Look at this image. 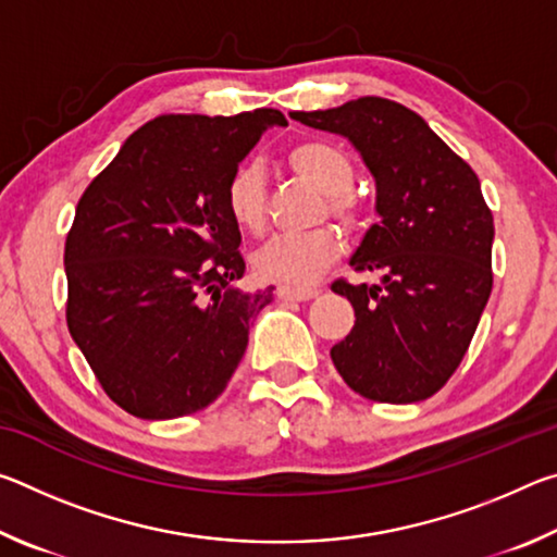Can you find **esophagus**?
Here are the masks:
<instances>
[{"label": "esophagus", "instance_id": "1", "mask_svg": "<svg viewBox=\"0 0 557 557\" xmlns=\"http://www.w3.org/2000/svg\"><path fill=\"white\" fill-rule=\"evenodd\" d=\"M317 295H319L317 287H287V285L277 287V297L282 301H307V299H314Z\"/></svg>", "mask_w": 557, "mask_h": 557}]
</instances>
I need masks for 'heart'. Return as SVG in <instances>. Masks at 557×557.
Masks as SVG:
<instances>
[{"label": "heart", "mask_w": 557, "mask_h": 557, "mask_svg": "<svg viewBox=\"0 0 557 557\" xmlns=\"http://www.w3.org/2000/svg\"><path fill=\"white\" fill-rule=\"evenodd\" d=\"M287 164L301 182L324 194L322 219L332 215L348 231L363 223V201L354 191L356 169L342 147L324 139H301L287 152ZM225 209L233 223L250 235L268 228V184L262 166L248 162L238 166L225 184ZM342 252V235L332 225H322L301 235L275 238L252 256V270L262 280L305 287L332 265Z\"/></svg>", "instance_id": "heart-1"}]
</instances>
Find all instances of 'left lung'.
<instances>
[{
    "instance_id": "8db88e82",
    "label": "left lung",
    "mask_w": 557,
    "mask_h": 557,
    "mask_svg": "<svg viewBox=\"0 0 557 557\" xmlns=\"http://www.w3.org/2000/svg\"><path fill=\"white\" fill-rule=\"evenodd\" d=\"M289 117L348 137L375 178L379 221L351 265L381 272L383 285H332L356 312L332 348L336 371L375 403L425 400L457 371L494 285V215L474 169L395 100L366 96Z\"/></svg>"
}]
</instances>
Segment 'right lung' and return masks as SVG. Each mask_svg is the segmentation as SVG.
I'll return each instance as SVG.
<instances>
[{
  "label": "right lung",
  "instance_id": "right-lung-1",
  "mask_svg": "<svg viewBox=\"0 0 557 557\" xmlns=\"http://www.w3.org/2000/svg\"><path fill=\"white\" fill-rule=\"evenodd\" d=\"M272 108L159 115L83 191L65 238V322L102 391L143 420L199 412L225 391L272 287L243 292L225 184Z\"/></svg>",
  "mask_w": 557,
  "mask_h": 557
}]
</instances>
